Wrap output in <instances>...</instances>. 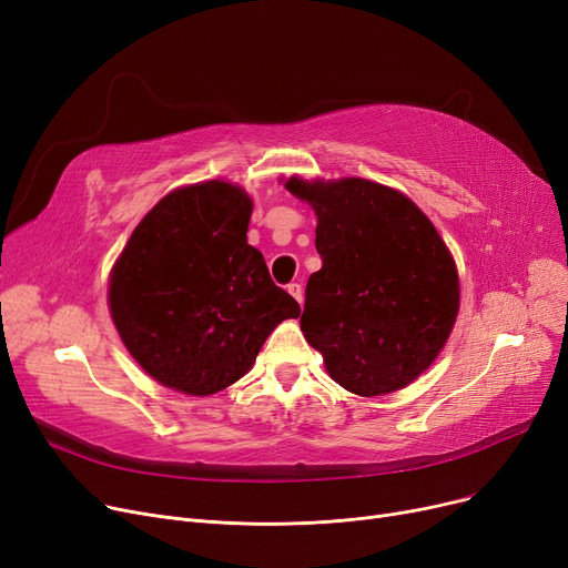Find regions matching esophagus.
Instances as JSON below:
<instances>
[{
	"label": "esophagus",
	"instance_id": "1",
	"mask_svg": "<svg viewBox=\"0 0 568 568\" xmlns=\"http://www.w3.org/2000/svg\"><path fill=\"white\" fill-rule=\"evenodd\" d=\"M287 292H290L300 304L304 302V287H302L300 283H290V285H287Z\"/></svg>",
	"mask_w": 568,
	"mask_h": 568
}]
</instances>
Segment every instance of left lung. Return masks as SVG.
I'll return each instance as SVG.
<instances>
[{
    "mask_svg": "<svg viewBox=\"0 0 568 568\" xmlns=\"http://www.w3.org/2000/svg\"><path fill=\"white\" fill-rule=\"evenodd\" d=\"M285 189L317 216L322 268L306 285V341L343 389L366 398L403 389L456 324L460 283L449 248L407 195L368 179L290 176Z\"/></svg>",
    "mask_w": 568,
    "mask_h": 568,
    "instance_id": "1",
    "label": "left lung"
}]
</instances>
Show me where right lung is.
<instances>
[{"label":"right lung","instance_id":"obj_1","mask_svg":"<svg viewBox=\"0 0 568 568\" xmlns=\"http://www.w3.org/2000/svg\"><path fill=\"white\" fill-rule=\"evenodd\" d=\"M253 202L212 179L168 193L116 257L108 302L133 359L168 389L209 396L244 377L302 308L246 239Z\"/></svg>","mask_w":568,"mask_h":568}]
</instances>
